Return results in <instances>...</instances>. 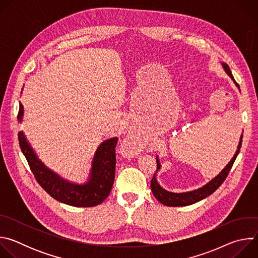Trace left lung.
Segmentation results:
<instances>
[{
  "mask_svg": "<svg viewBox=\"0 0 258 258\" xmlns=\"http://www.w3.org/2000/svg\"><path fill=\"white\" fill-rule=\"evenodd\" d=\"M222 66L224 68V70L226 71L227 75L232 79V81L234 82V84L236 85V87L239 89L240 91V87L239 85L235 82V79L232 75V72L230 70V67L227 63L222 62ZM242 139H243V132L242 135L240 136V141L237 147V150L234 154V156L232 157V159L230 160V162L223 168V170L220 171L216 176H214L213 178H211L208 182H206L204 186L192 190V191H188V192H182V193H174V192H169L165 189H163L157 180V172L160 170L161 168V164L158 158V155L156 156V162H157V170L154 173L152 180H151V190L153 195L155 196V198L162 203L163 205L166 206H171V207H177V206H187V205H191L194 204L196 202H199L200 200H203L204 198L208 197L209 195H211L215 190L218 189V187L222 185L224 182V180L226 179L227 175L229 174L239 152H240V148L242 145Z\"/></svg>",
  "mask_w": 258,
  "mask_h": 258,
  "instance_id": "left-lung-1",
  "label": "left lung"
}]
</instances>
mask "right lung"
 Wrapping results in <instances>:
<instances>
[{"label": "right lung", "mask_w": 258, "mask_h": 258, "mask_svg": "<svg viewBox=\"0 0 258 258\" xmlns=\"http://www.w3.org/2000/svg\"><path fill=\"white\" fill-rule=\"evenodd\" d=\"M23 116L24 107L19 102V122L23 121ZM18 140L35 179L57 201L76 207H93L101 204L111 192L115 176L117 137L105 140L98 146L91 162L89 176L82 183L70 181L50 169L36 155L23 131L18 133Z\"/></svg>", "instance_id": "right-lung-1"}]
</instances>
